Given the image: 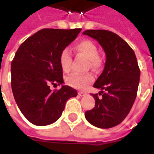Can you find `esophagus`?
<instances>
[{
	"instance_id": "esophagus-1",
	"label": "esophagus",
	"mask_w": 154,
	"mask_h": 154,
	"mask_svg": "<svg viewBox=\"0 0 154 154\" xmlns=\"http://www.w3.org/2000/svg\"><path fill=\"white\" fill-rule=\"evenodd\" d=\"M78 95H79V96H81V97L85 96V92H83V91H79V92H78Z\"/></svg>"
}]
</instances>
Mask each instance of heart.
<instances>
[{
    "label": "heart",
    "instance_id": "b5f03b06",
    "mask_svg": "<svg viewBox=\"0 0 154 154\" xmlns=\"http://www.w3.org/2000/svg\"><path fill=\"white\" fill-rule=\"evenodd\" d=\"M75 52L88 60L89 65L94 69H98L101 67L103 60L102 58L98 55L97 45L90 40H83L78 42L74 46ZM60 67L64 72H69L71 69L72 64V56L68 49H63L60 52ZM94 76L91 73H72L66 77V83L69 86L78 89H85L89 84L94 82Z\"/></svg>",
    "mask_w": 154,
    "mask_h": 154
}]
</instances>
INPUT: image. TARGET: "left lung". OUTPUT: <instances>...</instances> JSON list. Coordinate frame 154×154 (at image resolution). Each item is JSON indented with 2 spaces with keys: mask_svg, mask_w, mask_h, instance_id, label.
<instances>
[{
  "mask_svg": "<svg viewBox=\"0 0 154 154\" xmlns=\"http://www.w3.org/2000/svg\"><path fill=\"white\" fill-rule=\"evenodd\" d=\"M97 40L106 55L102 73L94 85L101 89L99 95L92 94L95 107L86 111L85 117L93 125L101 129L112 128L129 114L136 99L140 69L134 51L122 37L103 29H88L83 32Z\"/></svg>",
  "mask_w": 154,
  "mask_h": 154,
  "instance_id": "left-lung-1",
  "label": "left lung"
}]
</instances>
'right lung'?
<instances>
[{"label":"right lung","instance_id":"right-lung-1","mask_svg":"<svg viewBox=\"0 0 154 154\" xmlns=\"http://www.w3.org/2000/svg\"><path fill=\"white\" fill-rule=\"evenodd\" d=\"M82 29H43L25 40L11 63V86L17 105L32 124L50 125L59 119L66 101L77 95L72 87L51 90L63 84L60 52L73 42Z\"/></svg>","mask_w":154,"mask_h":154}]
</instances>
